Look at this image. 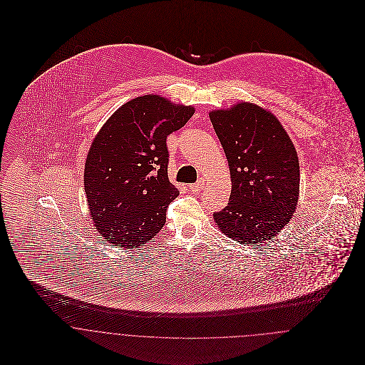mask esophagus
Listing matches in <instances>:
<instances>
[{
    "label": "esophagus",
    "instance_id": "obj_1",
    "mask_svg": "<svg viewBox=\"0 0 365 365\" xmlns=\"http://www.w3.org/2000/svg\"><path fill=\"white\" fill-rule=\"evenodd\" d=\"M202 185H204V182H202V181H198V182H195V184L188 185V190H190L191 192H200V191L202 190Z\"/></svg>",
    "mask_w": 365,
    "mask_h": 365
}]
</instances>
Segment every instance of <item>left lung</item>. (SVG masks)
Here are the masks:
<instances>
[{
	"instance_id": "obj_1",
	"label": "left lung",
	"mask_w": 365,
	"mask_h": 365,
	"mask_svg": "<svg viewBox=\"0 0 365 365\" xmlns=\"http://www.w3.org/2000/svg\"><path fill=\"white\" fill-rule=\"evenodd\" d=\"M229 163L232 194L213 213L227 237L256 245L278 235L299 197L297 150L278 119L257 105L240 103L209 113Z\"/></svg>"
}]
</instances>
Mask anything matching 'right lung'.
<instances>
[{
	"instance_id": "right-lung-1",
	"label": "right lung",
	"mask_w": 365,
	"mask_h": 365,
	"mask_svg": "<svg viewBox=\"0 0 365 365\" xmlns=\"http://www.w3.org/2000/svg\"><path fill=\"white\" fill-rule=\"evenodd\" d=\"M194 110L150 94L122 105L105 122L87 155L84 190L108 243L136 249L161 230L180 194L167 174V136Z\"/></svg>"
}]
</instances>
